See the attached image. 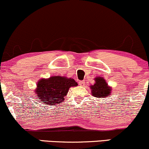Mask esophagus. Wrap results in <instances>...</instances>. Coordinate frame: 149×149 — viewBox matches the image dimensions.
Masks as SVG:
<instances>
[{
    "label": "esophagus",
    "instance_id": "esophagus-1",
    "mask_svg": "<svg viewBox=\"0 0 149 149\" xmlns=\"http://www.w3.org/2000/svg\"><path fill=\"white\" fill-rule=\"evenodd\" d=\"M79 85L80 86H82V87H84V86H85V82L84 81V80H82V81H80L79 82Z\"/></svg>",
    "mask_w": 149,
    "mask_h": 149
}]
</instances>
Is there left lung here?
<instances>
[{
	"label": "left lung",
	"mask_w": 149,
	"mask_h": 149,
	"mask_svg": "<svg viewBox=\"0 0 149 149\" xmlns=\"http://www.w3.org/2000/svg\"><path fill=\"white\" fill-rule=\"evenodd\" d=\"M96 83L94 85L91 86L92 94L95 97L97 98H105L107 97L111 93L110 87L107 86V82L103 78L97 77L95 78Z\"/></svg>",
	"instance_id": "obj_1"
}]
</instances>
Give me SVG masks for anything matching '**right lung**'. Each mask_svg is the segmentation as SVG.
Segmentation results:
<instances>
[{
    "mask_svg": "<svg viewBox=\"0 0 149 149\" xmlns=\"http://www.w3.org/2000/svg\"><path fill=\"white\" fill-rule=\"evenodd\" d=\"M77 85L74 80L66 77L52 76L48 79H42L37 83L36 97L44 103L55 105L63 101L70 87Z\"/></svg>",
    "mask_w": 149,
    "mask_h": 149,
    "instance_id": "add662e5",
    "label": "right lung"
}]
</instances>
